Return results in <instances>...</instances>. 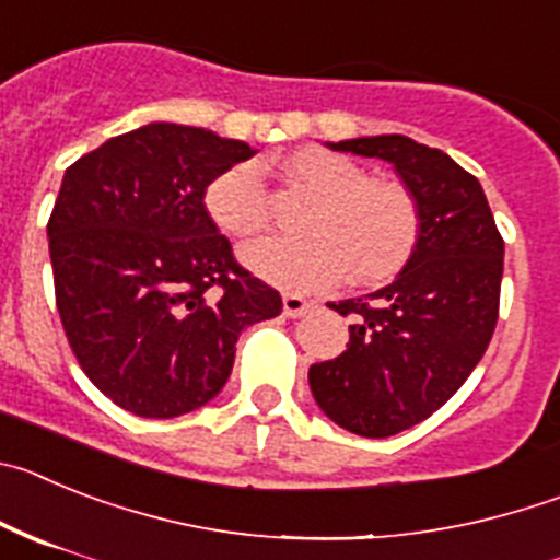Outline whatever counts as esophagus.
<instances>
[{
    "label": "esophagus",
    "mask_w": 560,
    "mask_h": 560,
    "mask_svg": "<svg viewBox=\"0 0 560 560\" xmlns=\"http://www.w3.org/2000/svg\"><path fill=\"white\" fill-rule=\"evenodd\" d=\"M316 302L305 300L302 294H285L283 296V314L289 316V319H300V316H305L307 311H314Z\"/></svg>",
    "instance_id": "1"
}]
</instances>
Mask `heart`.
<instances>
[{"label":"heart","mask_w":560,"mask_h":560,"mask_svg":"<svg viewBox=\"0 0 560 560\" xmlns=\"http://www.w3.org/2000/svg\"><path fill=\"white\" fill-rule=\"evenodd\" d=\"M280 168L314 194L300 217L302 238H264L241 249L249 271L285 289H322L350 275L358 285L386 283L419 241V205L394 179H372L338 152L302 147ZM205 210L224 235L253 238L266 228V188L255 163H235L210 179Z\"/></svg>","instance_id":"heart-1"}]
</instances>
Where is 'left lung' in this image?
<instances>
[{"instance_id": "1", "label": "left lung", "mask_w": 560, "mask_h": 560, "mask_svg": "<svg viewBox=\"0 0 560 560\" xmlns=\"http://www.w3.org/2000/svg\"><path fill=\"white\" fill-rule=\"evenodd\" d=\"M392 163L419 205V241L394 283L330 305L350 343L311 366L316 405L366 439L397 435L447 402L478 366L497 325L502 244L483 186L441 150L408 136L327 141Z\"/></svg>"}]
</instances>
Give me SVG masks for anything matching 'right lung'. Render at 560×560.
I'll return each mask as SVG.
<instances>
[{"mask_svg":"<svg viewBox=\"0 0 560 560\" xmlns=\"http://www.w3.org/2000/svg\"><path fill=\"white\" fill-rule=\"evenodd\" d=\"M255 152L150 121L66 168L46 224L60 322L89 381L136 417L210 402L241 330L283 311L205 210L210 179Z\"/></svg>","mask_w":560,"mask_h":560,"instance_id":"right-lung-1","label":"right lung"}]
</instances>
